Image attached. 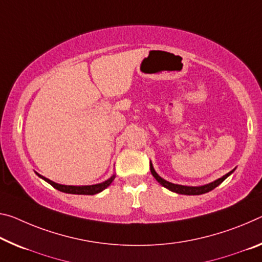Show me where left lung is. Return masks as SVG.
Segmentation results:
<instances>
[{
    "instance_id": "8db88e82",
    "label": "left lung",
    "mask_w": 262,
    "mask_h": 262,
    "mask_svg": "<svg viewBox=\"0 0 262 262\" xmlns=\"http://www.w3.org/2000/svg\"><path fill=\"white\" fill-rule=\"evenodd\" d=\"M235 169L231 170L230 172H227L226 175H224L223 177L218 178V180H215L213 182H211L209 184H205V185H199V186H188V185H181V184H173L171 182H168L165 181L164 178H162L159 173L155 171V169L152 167V163L150 161V171L152 173V176L155 177V180L159 182V183L164 186V188H167L168 190L172 191V192H176V193H181V194H189V196H194V194H203V193H206L209 192V191L213 190L214 188H217L219 184H222L224 181L226 180V178L231 175L232 172L234 171Z\"/></svg>"
}]
</instances>
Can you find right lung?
<instances>
[{
    "label": "right lung",
    "instance_id": "add662e5",
    "mask_svg": "<svg viewBox=\"0 0 262 262\" xmlns=\"http://www.w3.org/2000/svg\"><path fill=\"white\" fill-rule=\"evenodd\" d=\"M37 176L40 177L41 180H44L45 182H48L49 184H51L53 188L61 191V192L65 193H72V194H95L101 192V191L105 190L106 188H108L111 185L112 182L114 181L115 175H112L108 180H106L105 182H101V183L98 184H93V185H64V184H58L56 182H53L49 178L44 177L39 175L38 172H36Z\"/></svg>",
    "mask_w": 262,
    "mask_h": 262
}]
</instances>
